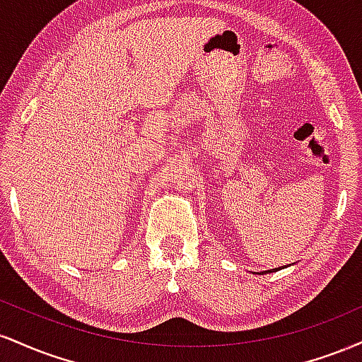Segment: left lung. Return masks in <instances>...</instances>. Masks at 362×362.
<instances>
[{
  "mask_svg": "<svg viewBox=\"0 0 362 362\" xmlns=\"http://www.w3.org/2000/svg\"><path fill=\"white\" fill-rule=\"evenodd\" d=\"M272 271H276V269H272ZM272 271H269V272H272Z\"/></svg>",
  "mask_w": 362,
  "mask_h": 362,
  "instance_id": "left-lung-1",
  "label": "left lung"
}]
</instances>
